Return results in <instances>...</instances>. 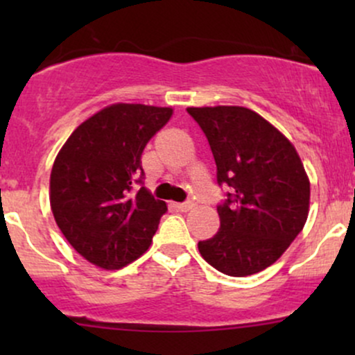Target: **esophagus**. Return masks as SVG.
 Listing matches in <instances>:
<instances>
[{"instance_id":"esophagus-1","label":"esophagus","mask_w":355,"mask_h":355,"mask_svg":"<svg viewBox=\"0 0 355 355\" xmlns=\"http://www.w3.org/2000/svg\"><path fill=\"white\" fill-rule=\"evenodd\" d=\"M175 207H177L178 210H182V211H189V210H191L195 207V203L193 202H183V203H175Z\"/></svg>"}]
</instances>
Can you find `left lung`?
<instances>
[{
    "instance_id": "obj_1",
    "label": "left lung",
    "mask_w": 355,
    "mask_h": 355,
    "mask_svg": "<svg viewBox=\"0 0 355 355\" xmlns=\"http://www.w3.org/2000/svg\"><path fill=\"white\" fill-rule=\"evenodd\" d=\"M209 140L227 198L220 229L198 242L211 267L230 277L257 274L287 250L305 225L311 183L294 145L243 107L187 108Z\"/></svg>"
}]
</instances>
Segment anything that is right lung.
I'll use <instances>...</instances> for the list:
<instances>
[{
	"label": "right lung",
	"instance_id": "1",
	"mask_svg": "<svg viewBox=\"0 0 355 355\" xmlns=\"http://www.w3.org/2000/svg\"><path fill=\"white\" fill-rule=\"evenodd\" d=\"M170 116L172 108L112 105L83 121L60 150L50 178L51 210L88 262L115 270L150 247L166 205L144 187L141 153Z\"/></svg>",
	"mask_w": 355,
	"mask_h": 355
}]
</instances>
